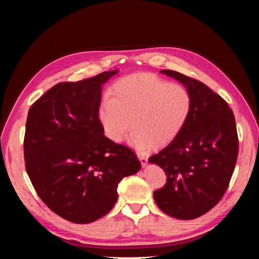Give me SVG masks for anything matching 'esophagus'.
Wrapping results in <instances>:
<instances>
[{
  "mask_svg": "<svg viewBox=\"0 0 259 259\" xmlns=\"http://www.w3.org/2000/svg\"><path fill=\"white\" fill-rule=\"evenodd\" d=\"M137 156H138V159H139L140 163H142V165H143L144 167H146V166H147V163H148L147 156L144 155V154H142V153H137Z\"/></svg>",
  "mask_w": 259,
  "mask_h": 259,
  "instance_id": "1",
  "label": "esophagus"
}]
</instances>
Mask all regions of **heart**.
Wrapping results in <instances>:
<instances>
[{
    "label": "heart",
    "mask_w": 259,
    "mask_h": 259,
    "mask_svg": "<svg viewBox=\"0 0 259 259\" xmlns=\"http://www.w3.org/2000/svg\"><path fill=\"white\" fill-rule=\"evenodd\" d=\"M191 109L192 98L184 85L151 73H135L114 83L98 116L108 138L119 143L132 127L128 144L146 151L173 142L185 127Z\"/></svg>",
    "instance_id": "b5f03b06"
}]
</instances>
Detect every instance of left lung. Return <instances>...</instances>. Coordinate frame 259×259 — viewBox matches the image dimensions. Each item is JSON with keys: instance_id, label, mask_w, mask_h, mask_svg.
I'll list each match as a JSON object with an SVG mask.
<instances>
[{"instance_id": "left-lung-1", "label": "left lung", "mask_w": 259, "mask_h": 259, "mask_svg": "<svg viewBox=\"0 0 259 259\" xmlns=\"http://www.w3.org/2000/svg\"><path fill=\"white\" fill-rule=\"evenodd\" d=\"M160 73L189 91L192 109L179 135L149 158L167 182L153 198L165 214L190 221L213 208L228 188L239 149L236 121L228 104L205 84L173 70Z\"/></svg>"}]
</instances>
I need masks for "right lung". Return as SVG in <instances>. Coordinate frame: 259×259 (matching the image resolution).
Listing matches in <instances>:
<instances>
[{
  "label": "right lung",
  "mask_w": 259,
  "mask_h": 259,
  "mask_svg": "<svg viewBox=\"0 0 259 259\" xmlns=\"http://www.w3.org/2000/svg\"><path fill=\"white\" fill-rule=\"evenodd\" d=\"M117 72L58 83L28 113L27 173L41 200L68 222L90 224L108 214L117 185L142 167L130 148L104 135L98 117L103 85Z\"/></svg>",
  "instance_id": "1"
}]
</instances>
